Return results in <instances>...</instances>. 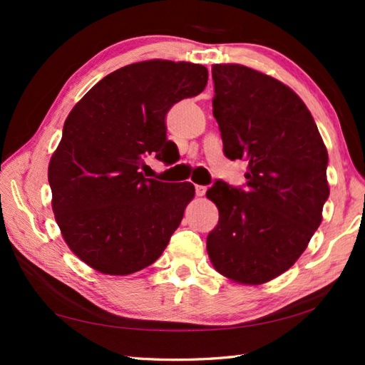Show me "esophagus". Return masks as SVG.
<instances>
[{"label":"esophagus","instance_id":"esophagus-1","mask_svg":"<svg viewBox=\"0 0 365 365\" xmlns=\"http://www.w3.org/2000/svg\"><path fill=\"white\" fill-rule=\"evenodd\" d=\"M206 187L205 185H196L195 187V191H196V196H205L206 195Z\"/></svg>","mask_w":365,"mask_h":365}]
</instances>
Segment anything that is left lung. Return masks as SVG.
Here are the masks:
<instances>
[{
  "mask_svg": "<svg viewBox=\"0 0 365 365\" xmlns=\"http://www.w3.org/2000/svg\"><path fill=\"white\" fill-rule=\"evenodd\" d=\"M212 114L224 154L242 159L246 183L217 180L219 209L207 255L219 274L261 285L298 261L329 200V154L301 98L279 80L240 64L212 66Z\"/></svg>",
  "mask_w": 365,
  "mask_h": 365,
  "instance_id": "8db88e82",
  "label": "left lung"
}]
</instances>
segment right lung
<instances>
[{
  "label": "right lung",
  "instance_id": "1",
  "mask_svg": "<svg viewBox=\"0 0 365 365\" xmlns=\"http://www.w3.org/2000/svg\"><path fill=\"white\" fill-rule=\"evenodd\" d=\"M206 83L205 66L143 61L110 72L67 115L48 182L61 233L90 267L128 275L163 255L195 187L146 178L141 169L150 154L175 160L165 115Z\"/></svg>",
  "mask_w": 365,
  "mask_h": 365
}]
</instances>
